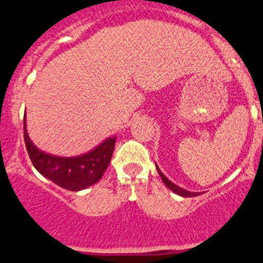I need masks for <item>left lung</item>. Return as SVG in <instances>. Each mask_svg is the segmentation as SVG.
<instances>
[{"mask_svg": "<svg viewBox=\"0 0 263 263\" xmlns=\"http://www.w3.org/2000/svg\"><path fill=\"white\" fill-rule=\"evenodd\" d=\"M156 167H157V170H158V174H159V176H161L162 181H163V183H165L166 187H167L168 190L173 191L174 193H176V195L181 196V197H196V196L201 195L200 192H190V191L184 190V188H180V187H179V185H176V184H174L171 180H168V179L166 178L165 175H163V173H162V171L159 170L158 166L156 165Z\"/></svg>", "mask_w": 263, "mask_h": 263, "instance_id": "1", "label": "left lung"}]
</instances>
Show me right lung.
I'll return each mask as SVG.
<instances>
[{"mask_svg":"<svg viewBox=\"0 0 263 263\" xmlns=\"http://www.w3.org/2000/svg\"><path fill=\"white\" fill-rule=\"evenodd\" d=\"M23 123L24 143L32 165L46 179L65 190L78 192L90 187L102 178L111 161L117 136L107 137L92 151L80 156L58 157L40 151L32 143L27 132L26 117Z\"/></svg>","mask_w":263,"mask_h":263,"instance_id":"1","label":"right lung"}]
</instances>
